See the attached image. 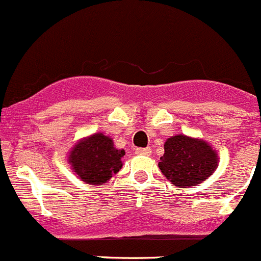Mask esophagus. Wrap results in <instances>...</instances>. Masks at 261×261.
Listing matches in <instances>:
<instances>
[{"label": "esophagus", "instance_id": "esophagus-1", "mask_svg": "<svg viewBox=\"0 0 261 261\" xmlns=\"http://www.w3.org/2000/svg\"><path fill=\"white\" fill-rule=\"evenodd\" d=\"M136 154L137 155H145V156H149V155H151V149H149V147H146V149H136Z\"/></svg>", "mask_w": 261, "mask_h": 261}]
</instances>
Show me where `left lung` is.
<instances>
[{"mask_svg":"<svg viewBox=\"0 0 261 261\" xmlns=\"http://www.w3.org/2000/svg\"><path fill=\"white\" fill-rule=\"evenodd\" d=\"M219 158L214 147L199 138L172 136L164 143L159 168L169 182L177 188L199 185L217 168Z\"/></svg>","mask_w":261,"mask_h":261,"instance_id":"left-lung-1","label":"left lung"}]
</instances>
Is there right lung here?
I'll return each instance as SVG.
<instances>
[{
  "label": "right lung",
  "mask_w": 261,
  "mask_h": 261,
  "mask_svg": "<svg viewBox=\"0 0 261 261\" xmlns=\"http://www.w3.org/2000/svg\"><path fill=\"white\" fill-rule=\"evenodd\" d=\"M124 155V150L116 149L111 138L99 132L79 141L70 151L68 163L81 181L103 185L121 169Z\"/></svg>",
  "instance_id": "right-lung-1"
}]
</instances>
